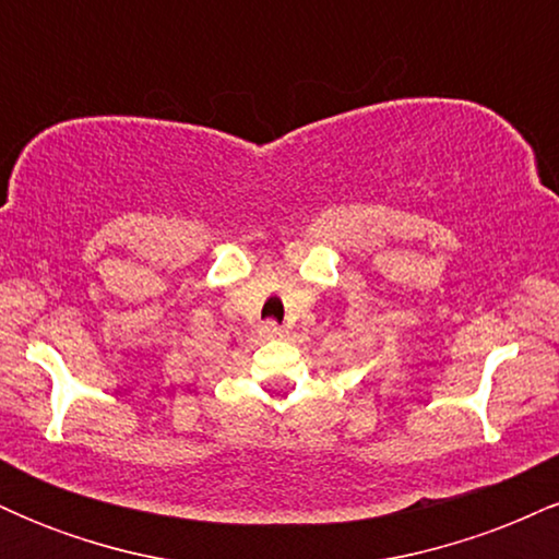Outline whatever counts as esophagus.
Segmentation results:
<instances>
[{"instance_id": "34e87169", "label": "esophagus", "mask_w": 559, "mask_h": 559, "mask_svg": "<svg viewBox=\"0 0 559 559\" xmlns=\"http://www.w3.org/2000/svg\"><path fill=\"white\" fill-rule=\"evenodd\" d=\"M260 336L262 338H284L286 336V331L281 329V325H275V323H265L260 329Z\"/></svg>"}]
</instances>
